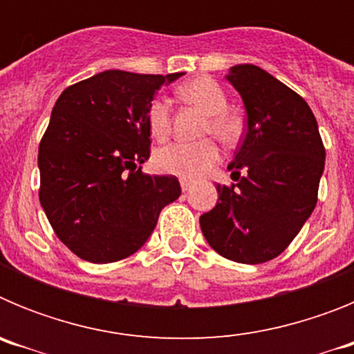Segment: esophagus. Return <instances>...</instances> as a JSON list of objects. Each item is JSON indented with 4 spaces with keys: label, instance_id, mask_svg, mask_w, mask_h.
<instances>
[{
    "label": "esophagus",
    "instance_id": "esophagus-1",
    "mask_svg": "<svg viewBox=\"0 0 354 354\" xmlns=\"http://www.w3.org/2000/svg\"><path fill=\"white\" fill-rule=\"evenodd\" d=\"M180 187H183V192L186 193V192H189V189H192L193 183H192V180H187V179H180Z\"/></svg>",
    "mask_w": 354,
    "mask_h": 354
}]
</instances>
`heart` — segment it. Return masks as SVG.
Listing matches in <instances>:
<instances>
[{
	"instance_id": "1",
	"label": "heart",
	"mask_w": 354,
	"mask_h": 354,
	"mask_svg": "<svg viewBox=\"0 0 354 354\" xmlns=\"http://www.w3.org/2000/svg\"><path fill=\"white\" fill-rule=\"evenodd\" d=\"M184 101L198 106L209 115L205 133H212L221 142L230 143L239 136V120L228 111L225 90L211 77H196L187 81L177 90ZM147 127L150 136L158 142L168 138L171 131V111L168 101L158 97L147 108ZM220 161V149L214 140L184 143L175 142L156 152L154 165L159 171L175 175L180 179H198Z\"/></svg>"
}]
</instances>
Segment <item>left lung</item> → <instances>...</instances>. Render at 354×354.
Wrapping results in <instances>:
<instances>
[{
    "mask_svg": "<svg viewBox=\"0 0 354 354\" xmlns=\"http://www.w3.org/2000/svg\"><path fill=\"white\" fill-rule=\"evenodd\" d=\"M227 80L245 102L248 129L228 165L232 186L200 216L214 252L241 264L278 257L317 204L324 145L301 95L257 65H234Z\"/></svg>",
    "mask_w": 354,
    "mask_h": 354,
    "instance_id": "1",
    "label": "left lung"
}]
</instances>
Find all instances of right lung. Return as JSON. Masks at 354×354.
<instances>
[{
  "instance_id": "1",
  "label": "right lung",
  "mask_w": 354,
  "mask_h": 354,
  "mask_svg": "<svg viewBox=\"0 0 354 354\" xmlns=\"http://www.w3.org/2000/svg\"><path fill=\"white\" fill-rule=\"evenodd\" d=\"M104 71L58 97L39 147V198L58 239L83 261L117 262L138 252L165 205L174 175H149L147 108L183 76Z\"/></svg>"
}]
</instances>
